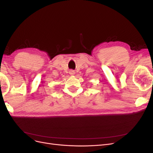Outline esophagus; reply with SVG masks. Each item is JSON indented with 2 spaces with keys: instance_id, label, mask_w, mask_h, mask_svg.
Segmentation results:
<instances>
[{
  "instance_id": "34e87169",
  "label": "esophagus",
  "mask_w": 153,
  "mask_h": 153,
  "mask_svg": "<svg viewBox=\"0 0 153 153\" xmlns=\"http://www.w3.org/2000/svg\"><path fill=\"white\" fill-rule=\"evenodd\" d=\"M75 73V71H74V70H70V71H69V74H70L71 75H73Z\"/></svg>"
}]
</instances>
